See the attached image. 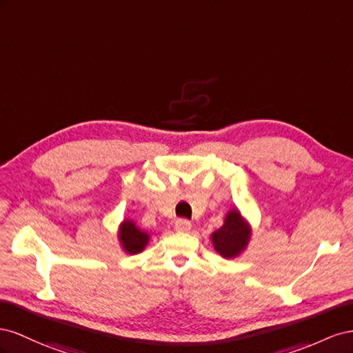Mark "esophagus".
<instances>
[{
    "instance_id": "esophagus-1",
    "label": "esophagus",
    "mask_w": 353,
    "mask_h": 353,
    "mask_svg": "<svg viewBox=\"0 0 353 353\" xmlns=\"http://www.w3.org/2000/svg\"><path fill=\"white\" fill-rule=\"evenodd\" d=\"M190 228H192V225H190L189 220H186V219H179V220H176L174 229L177 230V232H189Z\"/></svg>"
}]
</instances>
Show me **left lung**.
<instances>
[{
  "mask_svg": "<svg viewBox=\"0 0 353 353\" xmlns=\"http://www.w3.org/2000/svg\"><path fill=\"white\" fill-rule=\"evenodd\" d=\"M251 238V225L238 208L228 211L223 226L211 234L214 250L225 259H235L247 248Z\"/></svg>",
  "mask_w": 353,
  "mask_h": 353,
  "instance_id": "left-lung-1",
  "label": "left lung"
}]
</instances>
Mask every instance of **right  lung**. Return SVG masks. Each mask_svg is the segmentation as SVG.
<instances>
[{
	"label": "right lung",
	"mask_w": 353,
	"mask_h": 353,
	"mask_svg": "<svg viewBox=\"0 0 353 353\" xmlns=\"http://www.w3.org/2000/svg\"><path fill=\"white\" fill-rule=\"evenodd\" d=\"M118 239L127 254H139L149 244V234L140 229L133 220L125 219L118 229Z\"/></svg>",
	"instance_id": "1"
}]
</instances>
